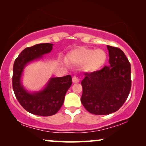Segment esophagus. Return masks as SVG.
<instances>
[{"mask_svg":"<svg viewBox=\"0 0 146 146\" xmlns=\"http://www.w3.org/2000/svg\"><path fill=\"white\" fill-rule=\"evenodd\" d=\"M80 82V79L78 78L76 76H74L72 77V82L73 83H78Z\"/></svg>","mask_w":146,"mask_h":146,"instance_id":"obj_1","label":"esophagus"}]
</instances>
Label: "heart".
I'll return each mask as SVG.
<instances>
[{
    "mask_svg": "<svg viewBox=\"0 0 146 146\" xmlns=\"http://www.w3.org/2000/svg\"><path fill=\"white\" fill-rule=\"evenodd\" d=\"M66 60L76 66H83L88 72H94L101 68L107 60V54L102 49H93L80 47L73 50L68 54Z\"/></svg>",
    "mask_w": 146,
    "mask_h": 146,
    "instance_id": "heart-1",
    "label": "heart"
}]
</instances>
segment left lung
Here are the masks:
<instances>
[{
  "label": "left lung",
  "instance_id": "left-lung-1",
  "mask_svg": "<svg viewBox=\"0 0 146 146\" xmlns=\"http://www.w3.org/2000/svg\"><path fill=\"white\" fill-rule=\"evenodd\" d=\"M110 66L85 73L82 81L81 102L90 113L107 115L115 112L126 100L131 86V66L120 48L107 45Z\"/></svg>",
  "mask_w": 146,
  "mask_h": 146
}]
</instances>
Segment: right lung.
Instances as JSON below:
<instances>
[{
	"label": "right lung",
	"mask_w": 146,
	"mask_h": 146,
	"mask_svg": "<svg viewBox=\"0 0 146 146\" xmlns=\"http://www.w3.org/2000/svg\"><path fill=\"white\" fill-rule=\"evenodd\" d=\"M53 44H38L26 48L15 60L12 78L15 96L23 108L29 112L41 116H50L58 112L64 100L65 94L72 84V77L52 78L46 87L39 92H27L21 84V77L25 65L42 57L52 50Z\"/></svg>",
	"instance_id": "1"
}]
</instances>
